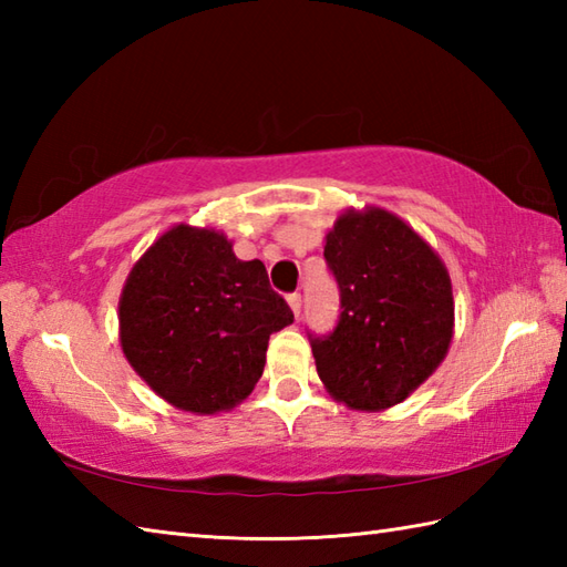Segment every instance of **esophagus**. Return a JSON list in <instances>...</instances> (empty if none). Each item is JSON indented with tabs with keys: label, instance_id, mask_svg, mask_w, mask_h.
<instances>
[{
	"label": "esophagus",
	"instance_id": "1",
	"mask_svg": "<svg viewBox=\"0 0 567 567\" xmlns=\"http://www.w3.org/2000/svg\"><path fill=\"white\" fill-rule=\"evenodd\" d=\"M287 305H290V309L295 311V317H299V311H302V295L299 292L287 295Z\"/></svg>",
	"mask_w": 567,
	"mask_h": 567
}]
</instances>
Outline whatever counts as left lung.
<instances>
[{
  "label": "left lung",
  "mask_w": 567,
  "mask_h": 567,
  "mask_svg": "<svg viewBox=\"0 0 567 567\" xmlns=\"http://www.w3.org/2000/svg\"><path fill=\"white\" fill-rule=\"evenodd\" d=\"M323 258L341 315L331 333H309L321 382L353 409L400 404L449 353V270L414 228L375 207L339 216Z\"/></svg>",
  "instance_id": "obj_1"
}]
</instances>
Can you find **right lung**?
I'll use <instances>...</instances> for the list:
<instances>
[{"mask_svg":"<svg viewBox=\"0 0 567 567\" xmlns=\"http://www.w3.org/2000/svg\"><path fill=\"white\" fill-rule=\"evenodd\" d=\"M292 321L260 260H238L224 234L185 224L134 265L118 302L128 363L163 400L195 414L246 400L270 333Z\"/></svg>","mask_w":567,"mask_h":567,"instance_id":"right-lung-1","label":"right lung"}]
</instances>
